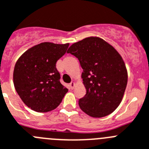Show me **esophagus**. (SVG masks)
I'll return each mask as SVG.
<instances>
[{
  "label": "esophagus",
  "mask_w": 149,
  "mask_h": 149,
  "mask_svg": "<svg viewBox=\"0 0 149 149\" xmlns=\"http://www.w3.org/2000/svg\"><path fill=\"white\" fill-rule=\"evenodd\" d=\"M70 86L71 89H73V88H75V86H76V83H75L74 81H72V82L70 84Z\"/></svg>",
  "instance_id": "esophagus-1"
}]
</instances>
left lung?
<instances>
[{
	"label": "left lung",
	"mask_w": 149,
	"mask_h": 149,
	"mask_svg": "<svg viewBox=\"0 0 149 149\" xmlns=\"http://www.w3.org/2000/svg\"><path fill=\"white\" fill-rule=\"evenodd\" d=\"M68 53L79 59L86 94L79 107L90 116H108L123 100L128 82L125 62L113 47L99 37H88L74 43Z\"/></svg>",
	"instance_id": "8db88e82"
}]
</instances>
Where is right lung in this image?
<instances>
[{
	"instance_id": "right-lung-1",
	"label": "right lung",
	"mask_w": 149,
	"mask_h": 149,
	"mask_svg": "<svg viewBox=\"0 0 149 149\" xmlns=\"http://www.w3.org/2000/svg\"><path fill=\"white\" fill-rule=\"evenodd\" d=\"M68 47V43H41L27 49L16 62L13 72L15 88L24 103L33 111H53L68 91L60 82V73L56 67Z\"/></svg>"
}]
</instances>
